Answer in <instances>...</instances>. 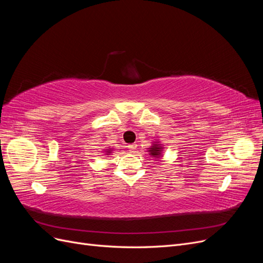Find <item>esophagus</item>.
Listing matches in <instances>:
<instances>
[{
    "instance_id": "34e87169",
    "label": "esophagus",
    "mask_w": 263,
    "mask_h": 263,
    "mask_svg": "<svg viewBox=\"0 0 263 263\" xmlns=\"http://www.w3.org/2000/svg\"><path fill=\"white\" fill-rule=\"evenodd\" d=\"M127 147H128L129 151H135V150H136V148H137V145L136 144H130V145H128Z\"/></svg>"
}]
</instances>
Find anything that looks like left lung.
Instances as JSON below:
<instances>
[{
    "label": "left lung",
    "instance_id": "8db88e82",
    "mask_svg": "<svg viewBox=\"0 0 263 263\" xmlns=\"http://www.w3.org/2000/svg\"><path fill=\"white\" fill-rule=\"evenodd\" d=\"M161 151H162V147H160V145H154L151 146V148L149 149V155H151L153 157H161Z\"/></svg>",
    "mask_w": 263,
    "mask_h": 263
}]
</instances>
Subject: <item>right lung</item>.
I'll return each instance as SVG.
<instances>
[{
	"label": "right lung",
	"mask_w": 263,
	"mask_h": 263,
	"mask_svg": "<svg viewBox=\"0 0 263 263\" xmlns=\"http://www.w3.org/2000/svg\"><path fill=\"white\" fill-rule=\"evenodd\" d=\"M109 151H110V150H109ZM109 151H108V154H109Z\"/></svg>",
	"instance_id": "right-lung-1"
}]
</instances>
